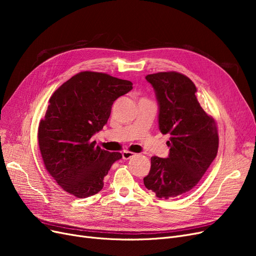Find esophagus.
Wrapping results in <instances>:
<instances>
[{
	"label": "esophagus",
	"instance_id": "obj_1",
	"mask_svg": "<svg viewBox=\"0 0 256 256\" xmlns=\"http://www.w3.org/2000/svg\"><path fill=\"white\" fill-rule=\"evenodd\" d=\"M134 154H134V152L125 150V152H122V159H124V160H128V159H130V158H132V157L134 156Z\"/></svg>",
	"mask_w": 256,
	"mask_h": 256
}]
</instances>
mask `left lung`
Returning <instances> with one entry per match:
<instances>
[{
  "label": "left lung",
  "mask_w": 256,
  "mask_h": 256,
  "mask_svg": "<svg viewBox=\"0 0 256 256\" xmlns=\"http://www.w3.org/2000/svg\"><path fill=\"white\" fill-rule=\"evenodd\" d=\"M159 104L158 122L170 134L168 158H150L145 187L159 198L180 196L196 187L216 156L219 136L214 120L200 106L196 88L176 72L147 74Z\"/></svg>",
  "instance_id": "8db88e82"
}]
</instances>
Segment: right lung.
<instances>
[{"label": "right lung", "mask_w": 256, "mask_h": 256, "mask_svg": "<svg viewBox=\"0 0 256 256\" xmlns=\"http://www.w3.org/2000/svg\"><path fill=\"white\" fill-rule=\"evenodd\" d=\"M131 90L128 80L82 72L53 92L38 127V145L46 168L66 192L85 198L102 189L122 154L102 150L92 136L106 124L115 100Z\"/></svg>", "instance_id": "right-lung-1"}]
</instances>
